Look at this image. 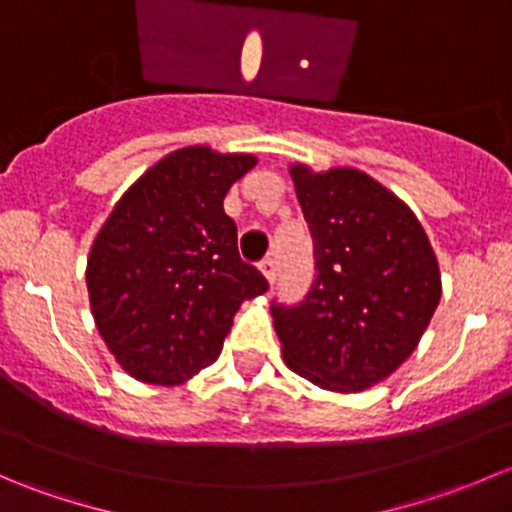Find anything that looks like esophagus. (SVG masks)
Instances as JSON below:
<instances>
[{
    "mask_svg": "<svg viewBox=\"0 0 512 512\" xmlns=\"http://www.w3.org/2000/svg\"><path fill=\"white\" fill-rule=\"evenodd\" d=\"M260 270H262V275L267 277V280H270V285L272 282H275V277H277V260L275 257H265V260L260 262Z\"/></svg>",
    "mask_w": 512,
    "mask_h": 512,
    "instance_id": "obj_1",
    "label": "esophagus"
}]
</instances>
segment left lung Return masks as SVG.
<instances>
[{"label": "left lung", "mask_w": 512, "mask_h": 512, "mask_svg": "<svg viewBox=\"0 0 512 512\" xmlns=\"http://www.w3.org/2000/svg\"><path fill=\"white\" fill-rule=\"evenodd\" d=\"M314 245L302 302H272L287 366L329 391H364L416 349L441 299L426 232L394 193L354 168L292 165Z\"/></svg>", "instance_id": "obj_1"}]
</instances>
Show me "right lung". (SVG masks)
<instances>
[{
  "label": "right lung",
  "mask_w": 512,
  "mask_h": 512,
  "mask_svg": "<svg viewBox=\"0 0 512 512\" xmlns=\"http://www.w3.org/2000/svg\"><path fill=\"white\" fill-rule=\"evenodd\" d=\"M252 156L180 148L116 203L91 247L86 285L98 334L138 381L173 386L213 364L232 317L267 280L237 252L223 200Z\"/></svg>",
  "instance_id": "1"
}]
</instances>
